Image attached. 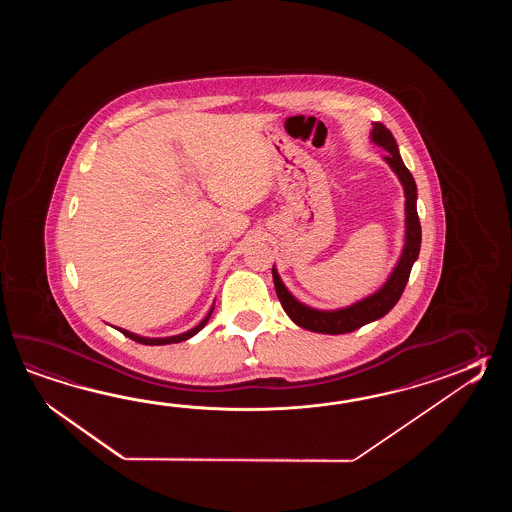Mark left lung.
<instances>
[{
    "mask_svg": "<svg viewBox=\"0 0 512 512\" xmlns=\"http://www.w3.org/2000/svg\"><path fill=\"white\" fill-rule=\"evenodd\" d=\"M371 141L382 146L388 155L384 157L386 163L392 166L393 172L401 179L404 186V196H406V243H404L403 254L397 261L388 282L382 285L377 293L371 294L368 298L360 300L357 304L349 305L344 309L337 311H318L313 307L300 304L293 294L287 291L283 285L276 269L272 267V280H274V289L280 298L285 313L293 320L296 326L304 327L315 333H324V335H342V333H351L359 327L370 324L373 320H379L386 313L392 311L393 305L399 302L404 287L410 278L412 265L419 256L421 249V223L417 216V186H415L414 175L404 166L403 159L399 155L397 142L393 139L392 131L388 130L381 122H373L371 130Z\"/></svg>",
    "mask_w": 512,
    "mask_h": 512,
    "instance_id": "1",
    "label": "left lung"
}]
</instances>
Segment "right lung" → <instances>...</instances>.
Instances as JSON below:
<instances>
[{
    "label": "right lung",
    "instance_id": "1",
    "mask_svg": "<svg viewBox=\"0 0 512 512\" xmlns=\"http://www.w3.org/2000/svg\"><path fill=\"white\" fill-rule=\"evenodd\" d=\"M214 309V307H212ZM212 309H210V313L205 316V320L199 324V326L194 327V329H190V331H186L183 335H175V337H166V338H144L139 337V335H133L130 331H126V329H119L122 335H126V337L131 338V340H135V342H139V344H146V346H164V344H177V342H183V340H188L190 337H194L196 333H199L203 327L207 326L208 318L212 315Z\"/></svg>",
    "mask_w": 512,
    "mask_h": 512
}]
</instances>
